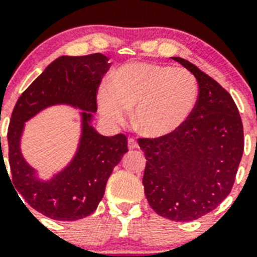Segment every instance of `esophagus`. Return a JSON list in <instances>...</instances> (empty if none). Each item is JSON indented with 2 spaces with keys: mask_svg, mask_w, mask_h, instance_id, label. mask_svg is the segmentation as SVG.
Masks as SVG:
<instances>
[{
  "mask_svg": "<svg viewBox=\"0 0 257 257\" xmlns=\"http://www.w3.org/2000/svg\"><path fill=\"white\" fill-rule=\"evenodd\" d=\"M128 148H129V149H137V148H139L138 142H137L136 139H133V138H129V139H128Z\"/></svg>",
  "mask_w": 257,
  "mask_h": 257,
  "instance_id": "esophagus-1",
  "label": "esophagus"
}]
</instances>
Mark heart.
I'll return each mask as SVG.
<instances>
[{"label": "heart", "mask_w": 257, "mask_h": 257, "mask_svg": "<svg viewBox=\"0 0 257 257\" xmlns=\"http://www.w3.org/2000/svg\"><path fill=\"white\" fill-rule=\"evenodd\" d=\"M198 83L183 68L128 62L103 85L98 104L104 118L123 124L134 109V124L143 136L159 138L181 129L198 101Z\"/></svg>", "instance_id": "1"}]
</instances>
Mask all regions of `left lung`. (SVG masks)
Listing matches in <instances>:
<instances>
[{
  "label": "left lung",
  "instance_id": "8db88e82",
  "mask_svg": "<svg viewBox=\"0 0 257 257\" xmlns=\"http://www.w3.org/2000/svg\"><path fill=\"white\" fill-rule=\"evenodd\" d=\"M172 59L197 79V105L181 129L138 143L147 159L149 206L184 222L213 211L230 195L243 153V126L232 96L217 81L187 60Z\"/></svg>",
  "mask_w": 257,
  "mask_h": 257
}]
</instances>
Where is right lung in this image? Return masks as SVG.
<instances>
[{"mask_svg":"<svg viewBox=\"0 0 257 257\" xmlns=\"http://www.w3.org/2000/svg\"><path fill=\"white\" fill-rule=\"evenodd\" d=\"M108 60L103 54L57 57L22 93L12 111L7 133L12 182L34 210L52 220L76 221L91 215L114 167L128 152L124 134L104 137L93 125L96 90L110 68ZM56 105L78 109L81 136L73 158L42 179L24 159L21 139L30 118Z\"/></svg>","mask_w":257,"mask_h":257,"instance_id":"1","label":"right lung"}]
</instances>
